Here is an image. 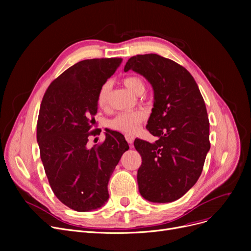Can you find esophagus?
I'll return each instance as SVG.
<instances>
[{"label":"esophagus","instance_id":"1","mask_svg":"<svg viewBox=\"0 0 251 251\" xmlns=\"http://www.w3.org/2000/svg\"><path fill=\"white\" fill-rule=\"evenodd\" d=\"M134 135H131V134H126L125 135V139L127 140V142L129 143V144H132L133 143V141H134Z\"/></svg>","mask_w":251,"mask_h":251}]
</instances>
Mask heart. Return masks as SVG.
<instances>
[{
	"label": "heart",
	"mask_w": 251,
	"mask_h": 251,
	"mask_svg": "<svg viewBox=\"0 0 251 251\" xmlns=\"http://www.w3.org/2000/svg\"><path fill=\"white\" fill-rule=\"evenodd\" d=\"M123 83L129 91L136 96L142 95L144 89H146V85H144L143 80L137 75L126 76L123 79ZM110 87V82H104L100 86L98 94V104L100 108L107 107ZM144 118H146V114L141 111L125 112L117 115L114 119H112L109 122V126L114 130L130 134L135 132L139 124L144 120Z\"/></svg>",
	"instance_id": "1"
}]
</instances>
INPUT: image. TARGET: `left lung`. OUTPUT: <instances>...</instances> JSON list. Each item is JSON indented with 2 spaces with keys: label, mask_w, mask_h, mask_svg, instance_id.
Listing matches in <instances>:
<instances>
[{
  "label": "left lung",
  "mask_w": 251,
  "mask_h": 251,
  "mask_svg": "<svg viewBox=\"0 0 251 251\" xmlns=\"http://www.w3.org/2000/svg\"><path fill=\"white\" fill-rule=\"evenodd\" d=\"M146 77L153 89L147 129L159 139L136 138L141 155L138 189L151 202L179 200L199 180L210 149L209 122L203 98L192 75L176 62L156 54L136 55L124 71Z\"/></svg>",
  "instance_id": "left-lung-1"
}]
</instances>
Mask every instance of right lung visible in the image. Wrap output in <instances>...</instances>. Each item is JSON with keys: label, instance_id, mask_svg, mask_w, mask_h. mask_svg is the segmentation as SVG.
Segmentation results:
<instances>
[{"label": "right lung", "instance_id": "right-lung-1", "mask_svg": "<svg viewBox=\"0 0 251 251\" xmlns=\"http://www.w3.org/2000/svg\"><path fill=\"white\" fill-rule=\"evenodd\" d=\"M122 63L121 58L83 60L64 71L48 87L39 109L36 138L50 186L57 199L76 212H89L109 199L108 183L122 154L124 136L111 131L98 147V94Z\"/></svg>", "mask_w": 251, "mask_h": 251}]
</instances>
